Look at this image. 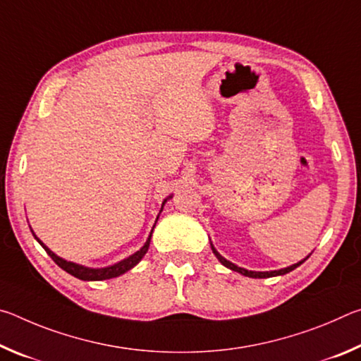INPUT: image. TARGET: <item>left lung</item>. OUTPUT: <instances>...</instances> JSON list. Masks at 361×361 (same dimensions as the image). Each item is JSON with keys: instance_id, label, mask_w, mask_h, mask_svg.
<instances>
[{"instance_id": "1", "label": "left lung", "mask_w": 361, "mask_h": 361, "mask_svg": "<svg viewBox=\"0 0 361 361\" xmlns=\"http://www.w3.org/2000/svg\"><path fill=\"white\" fill-rule=\"evenodd\" d=\"M210 247H212V252H213V255L216 256L218 258V261L221 262L223 266H226L228 269H231V271H234V272H239V274H242V276H245V277H252V279H267V277H277V276H285V274H288V272H291V271H295V269L298 267V266H301L302 262L309 258H304V259H301V261H298L296 264H291V266H288V267H283V269H279V271H266V272H258V271H248V269H243V267H239L237 264H234V262H231V261H228L224 258V256H221L219 255L218 252H216V248L213 247V243L210 242Z\"/></svg>"}]
</instances>
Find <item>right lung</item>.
<instances>
[{
  "label": "right lung",
  "mask_w": 361,
  "mask_h": 361,
  "mask_svg": "<svg viewBox=\"0 0 361 361\" xmlns=\"http://www.w3.org/2000/svg\"><path fill=\"white\" fill-rule=\"evenodd\" d=\"M169 199H172V195H169V197L164 199L162 207H161V212H162L164 205H166V202H167ZM161 212H159V215H161ZM159 215H157V218H156V221L159 219ZM154 226H156V223H154ZM154 226H152V229H151V232H149L148 239H146V242H145V245H143L142 248H140L138 252H135V253L130 255V256H127V258H124V259L119 261V262H114V264H111V266H106V267H87V266L78 264V262L66 261V259H63V258H60V256H57L56 253L52 252L51 248H49L47 245H44V243H42V242L38 239V237H36L33 229H32V232H33L35 239L39 242V245L46 250V253H47L49 256H51V258L54 259V262H56V264H57L59 267H62L63 271L71 274L73 277H76V279H79V280H85V282H97V280H108V279L119 277V276H122V274H126L127 271H130L132 267H135V266L138 264V262L143 259V256L146 255V252H148L152 231H154Z\"/></svg>",
  "instance_id": "add662e5"
}]
</instances>
